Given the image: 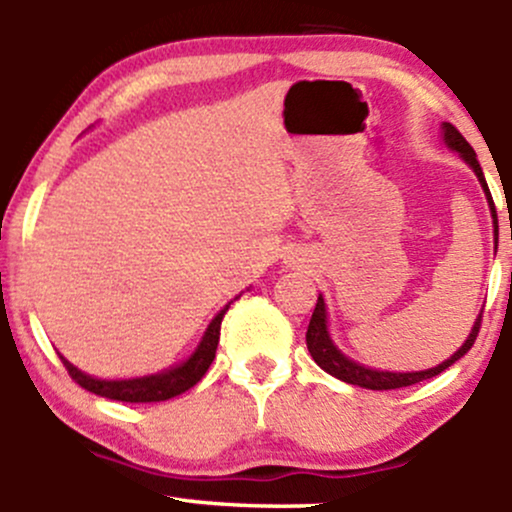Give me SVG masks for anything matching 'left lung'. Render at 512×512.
Masks as SVG:
<instances>
[{"instance_id": "obj_1", "label": "left lung", "mask_w": 512, "mask_h": 512, "mask_svg": "<svg viewBox=\"0 0 512 512\" xmlns=\"http://www.w3.org/2000/svg\"><path fill=\"white\" fill-rule=\"evenodd\" d=\"M440 137H443V144L448 146L450 151H455V154H460L462 161L474 170V175H477L481 190H484L486 202H489V211H491V219H493V240L498 243L496 207H493L489 185H486L484 170H481V166H479L477 154H474V149L467 144V139H464L462 134L450 125V122H443V125H440ZM479 325H481V310H479L477 320H474L472 330H469L467 339H464V344L460 346V349L433 368L404 370V373L402 370L370 368V366H363V363L354 361V358H349L337 344H334V339L330 334V320H327V303L320 293V296H317L313 317H310L308 332H305V344H308L310 356H313V361L317 363V366L325 370V373L334 375L337 380H342V383L366 387V390H397V387H409V385L421 383V380L436 378V375L443 373L445 368H450L452 363L460 361V358L467 354L469 349H472L474 339H477V334H479Z\"/></svg>"}]
</instances>
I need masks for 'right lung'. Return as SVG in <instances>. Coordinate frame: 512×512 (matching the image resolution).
Here are the masks:
<instances>
[{
    "label": "right lung",
    "instance_id": "add662e5",
    "mask_svg": "<svg viewBox=\"0 0 512 512\" xmlns=\"http://www.w3.org/2000/svg\"><path fill=\"white\" fill-rule=\"evenodd\" d=\"M240 296H243V293H238L233 301H238ZM233 301H228L219 310V313L214 315V320L207 325V330H204L202 339H199V344L195 346V351H192L185 361L158 370V373L139 375V378L105 380V378H96V375H88V373H84V370H79L72 361H67L62 354H60V358L76 383L84 387V390L93 392V395H101L105 399H117V402H132V404L166 402V399L178 397V395H182V392L190 390V387H195L199 380L204 378V373H207L211 361H214V356H216V346H219L221 320H223V315H226V310L231 308Z\"/></svg>",
    "mask_w": 512,
    "mask_h": 512
}]
</instances>
